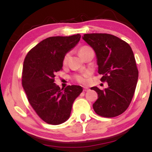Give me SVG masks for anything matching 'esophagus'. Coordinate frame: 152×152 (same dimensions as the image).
<instances>
[{
  "label": "esophagus",
  "instance_id": "esophagus-1",
  "mask_svg": "<svg viewBox=\"0 0 152 152\" xmlns=\"http://www.w3.org/2000/svg\"><path fill=\"white\" fill-rule=\"evenodd\" d=\"M88 90H89V88H88V87L84 86V91H88Z\"/></svg>",
  "mask_w": 152,
  "mask_h": 152
}]
</instances>
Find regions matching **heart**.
<instances>
[{
  "instance_id": "heart-1",
  "label": "heart",
  "mask_w": 152,
  "mask_h": 152,
  "mask_svg": "<svg viewBox=\"0 0 152 152\" xmlns=\"http://www.w3.org/2000/svg\"><path fill=\"white\" fill-rule=\"evenodd\" d=\"M92 50L91 48H89L88 46H83L80 49V55L82 56L84 55L85 53H87V52ZM70 57V53H67L65 56L64 57L63 59V63L64 64H66L67 63L68 59H69ZM88 72H85V73H82V74H80L77 75L75 76V79L78 82L81 83V84H86V83L88 82Z\"/></svg>"
}]
</instances>
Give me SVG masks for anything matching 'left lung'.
Returning a JSON list of instances; mask_svg holds the SVG:
<instances>
[{"label":"left lung","instance_id":"left-lung-1","mask_svg":"<svg viewBox=\"0 0 152 152\" xmlns=\"http://www.w3.org/2000/svg\"><path fill=\"white\" fill-rule=\"evenodd\" d=\"M82 39L96 55L98 73L108 88L91 89L97 93L98 99L93 104L97 115L115 117L126 111L134 96L138 70L130 45L118 37L109 34H85Z\"/></svg>","mask_w":152,"mask_h":152}]
</instances>
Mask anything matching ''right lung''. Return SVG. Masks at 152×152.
Wrapping results in <instances>:
<instances>
[{"label": "right lung", "mask_w": 152, "mask_h": 152, "mask_svg": "<svg viewBox=\"0 0 152 152\" xmlns=\"http://www.w3.org/2000/svg\"><path fill=\"white\" fill-rule=\"evenodd\" d=\"M80 38V34L48 37L31 49L25 59L23 87L30 105L48 124L65 122L70 118L75 99L83 91L77 85L61 89L54 83L56 72L62 70L64 57Z\"/></svg>", "instance_id": "add662e5"}]
</instances>
